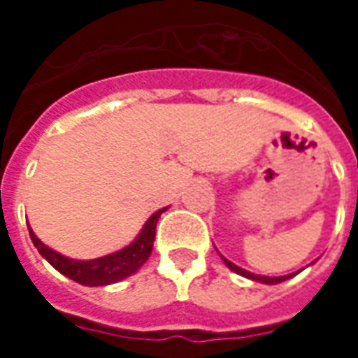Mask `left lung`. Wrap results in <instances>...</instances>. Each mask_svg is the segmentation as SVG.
I'll return each mask as SVG.
<instances>
[{
	"label": "left lung",
	"instance_id": "8db88e82",
	"mask_svg": "<svg viewBox=\"0 0 358 358\" xmlns=\"http://www.w3.org/2000/svg\"><path fill=\"white\" fill-rule=\"evenodd\" d=\"M226 266L230 270H234L236 274H240V276H245V278H251V280H255V282H263V284H280V282H284V280H287V278H292L293 274H287V276H259V274H253V272H248V270L240 268V266H236L234 263H230V261H226L224 259Z\"/></svg>",
	"mask_w": 358,
	"mask_h": 358
}]
</instances>
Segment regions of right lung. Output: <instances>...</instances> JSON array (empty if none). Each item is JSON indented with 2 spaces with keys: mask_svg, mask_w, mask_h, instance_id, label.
<instances>
[{
  "mask_svg": "<svg viewBox=\"0 0 358 358\" xmlns=\"http://www.w3.org/2000/svg\"><path fill=\"white\" fill-rule=\"evenodd\" d=\"M163 213L164 209H161L157 210L155 215H151L145 226L141 228L140 236L128 248L120 249V251L113 253V255L94 259V261H74V259H66V257L59 255L57 251L43 245L30 228L28 230H30L32 243L38 248L40 255L53 268H57L61 274H65L66 278H71V280L78 282V284L95 287V285L115 284V282H120L124 278L132 276L134 272L148 261L149 255H151V249H153V240H155L157 220H159V217Z\"/></svg>",
  "mask_w": 358,
  "mask_h": 358,
  "instance_id": "obj_1",
  "label": "right lung"
}]
</instances>
